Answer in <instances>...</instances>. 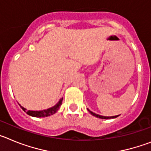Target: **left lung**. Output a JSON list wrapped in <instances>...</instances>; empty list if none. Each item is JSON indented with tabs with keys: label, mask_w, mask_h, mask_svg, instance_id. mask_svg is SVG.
Returning <instances> with one entry per match:
<instances>
[{
	"label": "left lung",
	"mask_w": 151,
	"mask_h": 151,
	"mask_svg": "<svg viewBox=\"0 0 151 151\" xmlns=\"http://www.w3.org/2000/svg\"><path fill=\"white\" fill-rule=\"evenodd\" d=\"M88 110L89 113H90L91 115L97 117V118H100V119H114V118H116L117 116H119V115H117V116H101V115H98V114H96V113H93V112L91 111V110H88Z\"/></svg>",
	"instance_id": "1"
}]
</instances>
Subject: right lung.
Returning <instances> with one entry per match:
<instances>
[{"mask_svg":"<svg viewBox=\"0 0 151 151\" xmlns=\"http://www.w3.org/2000/svg\"><path fill=\"white\" fill-rule=\"evenodd\" d=\"M62 101H63V97L60 99V101L57 102V104L54 105V106L48 108V109H47V110H27L26 108H24L23 106H21L19 104V105L20 106V107L22 108V110H23L24 112H26V113H27L28 115L33 117L41 118V117L50 116L54 114L56 112H57V110L60 109V105L62 104Z\"/></svg>","mask_w":151,"mask_h":151,"instance_id":"right-lung-1","label":"right lung"}]
</instances>
